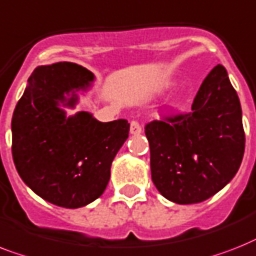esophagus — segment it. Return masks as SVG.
Here are the masks:
<instances>
[{
  "mask_svg": "<svg viewBox=\"0 0 256 256\" xmlns=\"http://www.w3.org/2000/svg\"><path fill=\"white\" fill-rule=\"evenodd\" d=\"M130 132L134 135L140 134V132H142V126H140V124H139L138 121L130 122Z\"/></svg>",
  "mask_w": 256,
  "mask_h": 256,
  "instance_id": "34e87169",
  "label": "esophagus"
}]
</instances>
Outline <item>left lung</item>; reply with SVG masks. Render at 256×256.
Segmentation results:
<instances>
[{"instance_id": "obj_1", "label": "left lung", "mask_w": 256, "mask_h": 256, "mask_svg": "<svg viewBox=\"0 0 256 256\" xmlns=\"http://www.w3.org/2000/svg\"><path fill=\"white\" fill-rule=\"evenodd\" d=\"M151 178L167 200L197 204L214 196L240 170L244 154L242 109L225 67L202 81L192 112L144 126Z\"/></svg>"}]
</instances>
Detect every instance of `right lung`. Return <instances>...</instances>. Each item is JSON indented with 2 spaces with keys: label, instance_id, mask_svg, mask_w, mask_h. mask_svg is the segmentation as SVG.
Returning a JSON list of instances; mask_svg holds the SVG:
<instances>
[{
  "label": "right lung",
  "instance_id": "1",
  "mask_svg": "<svg viewBox=\"0 0 256 256\" xmlns=\"http://www.w3.org/2000/svg\"><path fill=\"white\" fill-rule=\"evenodd\" d=\"M92 72L62 62L35 68L12 120L13 160L20 178L38 196L58 206L81 208L98 198L110 166L128 136L126 120L98 122L80 112L66 117L64 93L86 88ZM72 96L66 105L74 106Z\"/></svg>",
  "mask_w": 256,
  "mask_h": 256
}]
</instances>
